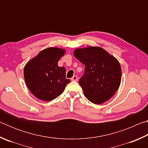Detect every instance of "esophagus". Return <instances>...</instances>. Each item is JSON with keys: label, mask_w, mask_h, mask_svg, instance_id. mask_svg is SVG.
<instances>
[{"label": "esophagus", "mask_w": 148, "mask_h": 148, "mask_svg": "<svg viewBox=\"0 0 148 148\" xmlns=\"http://www.w3.org/2000/svg\"><path fill=\"white\" fill-rule=\"evenodd\" d=\"M77 79H78V77H77V76H74L72 77V78H71V80H72V81L76 82V81H77Z\"/></svg>", "instance_id": "1"}]
</instances>
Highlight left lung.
Returning a JSON list of instances; mask_svg holds the SVG:
<instances>
[{
	"label": "left lung",
	"mask_w": 148,
	"mask_h": 148,
	"mask_svg": "<svg viewBox=\"0 0 148 148\" xmlns=\"http://www.w3.org/2000/svg\"><path fill=\"white\" fill-rule=\"evenodd\" d=\"M74 55L85 65L79 84L86 98L96 104L109 100L121 83V69L118 61L99 47L77 49Z\"/></svg>",
	"instance_id": "8db88e82"
}]
</instances>
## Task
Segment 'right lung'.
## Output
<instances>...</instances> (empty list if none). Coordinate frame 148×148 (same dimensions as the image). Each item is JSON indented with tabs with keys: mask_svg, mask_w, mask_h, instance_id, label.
<instances>
[{
	"mask_svg": "<svg viewBox=\"0 0 148 148\" xmlns=\"http://www.w3.org/2000/svg\"><path fill=\"white\" fill-rule=\"evenodd\" d=\"M64 53V49L49 47L40 52L25 66L27 86L32 93L42 101L56 99L71 81L66 78L64 67L57 64Z\"/></svg>",
	"mask_w": 148,
	"mask_h": 148,
	"instance_id": "right-lung-1",
	"label": "right lung"
}]
</instances>
